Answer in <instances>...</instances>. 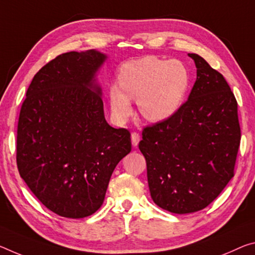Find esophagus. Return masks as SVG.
<instances>
[{
	"instance_id": "1",
	"label": "esophagus",
	"mask_w": 255,
	"mask_h": 255,
	"mask_svg": "<svg viewBox=\"0 0 255 255\" xmlns=\"http://www.w3.org/2000/svg\"><path fill=\"white\" fill-rule=\"evenodd\" d=\"M139 140H140V135L138 134V132H136V131L131 132V143L134 146H137V144L139 143Z\"/></svg>"
}]
</instances>
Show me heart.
<instances>
[{
	"instance_id": "1",
	"label": "heart",
	"mask_w": 255,
	"mask_h": 255,
	"mask_svg": "<svg viewBox=\"0 0 255 255\" xmlns=\"http://www.w3.org/2000/svg\"><path fill=\"white\" fill-rule=\"evenodd\" d=\"M191 76L178 60H161L155 56L123 64L118 85L109 91L111 110L118 120H126L132 111L130 100L152 123L167 120L179 110L187 94Z\"/></svg>"
}]
</instances>
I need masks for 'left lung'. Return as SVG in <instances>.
<instances>
[{"label": "left lung", "instance_id": "8db88e82", "mask_svg": "<svg viewBox=\"0 0 255 255\" xmlns=\"http://www.w3.org/2000/svg\"><path fill=\"white\" fill-rule=\"evenodd\" d=\"M196 82L179 110L143 129L151 197L169 212L192 213L212 203L235 175L241 143L237 101L219 71L195 53Z\"/></svg>", "mask_w": 255, "mask_h": 255}]
</instances>
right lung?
Segmentation results:
<instances>
[{
  "label": "right lung",
  "instance_id": "right-lung-1",
  "mask_svg": "<svg viewBox=\"0 0 255 255\" xmlns=\"http://www.w3.org/2000/svg\"><path fill=\"white\" fill-rule=\"evenodd\" d=\"M106 55L67 52L40 68L28 87L17 129L20 177L40 203L66 218L103 204L111 175L131 151L130 132L104 118L94 76Z\"/></svg>",
  "mask_w": 255,
  "mask_h": 255
}]
</instances>
